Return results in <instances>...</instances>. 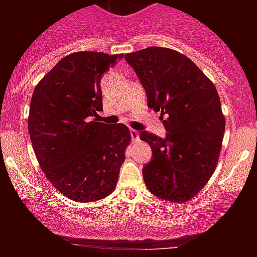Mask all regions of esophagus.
Segmentation results:
<instances>
[{
	"label": "esophagus",
	"instance_id": "obj_1",
	"mask_svg": "<svg viewBox=\"0 0 257 257\" xmlns=\"http://www.w3.org/2000/svg\"><path fill=\"white\" fill-rule=\"evenodd\" d=\"M131 135H132V140L133 141L139 140V132L138 131H135V129H132Z\"/></svg>",
	"mask_w": 257,
	"mask_h": 257
}]
</instances>
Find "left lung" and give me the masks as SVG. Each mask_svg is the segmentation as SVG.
I'll return each mask as SVG.
<instances>
[{
	"label": "left lung",
	"instance_id": "1",
	"mask_svg": "<svg viewBox=\"0 0 257 257\" xmlns=\"http://www.w3.org/2000/svg\"><path fill=\"white\" fill-rule=\"evenodd\" d=\"M161 112L166 138L141 132L152 150L143 169L149 191L174 203L190 200L213 175L222 146L225 116L216 88L191 59L163 47L124 55Z\"/></svg>",
	"mask_w": 257,
	"mask_h": 257
}]
</instances>
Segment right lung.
<instances>
[{
    "label": "right lung",
    "instance_id": "obj_1",
    "mask_svg": "<svg viewBox=\"0 0 257 257\" xmlns=\"http://www.w3.org/2000/svg\"><path fill=\"white\" fill-rule=\"evenodd\" d=\"M123 54L76 52L41 79L28 125L35 155L51 184L88 203L112 193L131 143L128 126L90 120L102 110L100 79Z\"/></svg>",
    "mask_w": 257,
    "mask_h": 257
}]
</instances>
